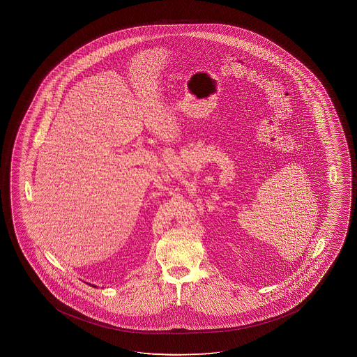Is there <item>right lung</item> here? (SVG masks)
<instances>
[{
    "label": "right lung",
    "mask_w": 357,
    "mask_h": 357,
    "mask_svg": "<svg viewBox=\"0 0 357 357\" xmlns=\"http://www.w3.org/2000/svg\"><path fill=\"white\" fill-rule=\"evenodd\" d=\"M89 285H90V287H93V288H96V285H93V284H89Z\"/></svg>",
    "instance_id": "right-lung-1"
}]
</instances>
